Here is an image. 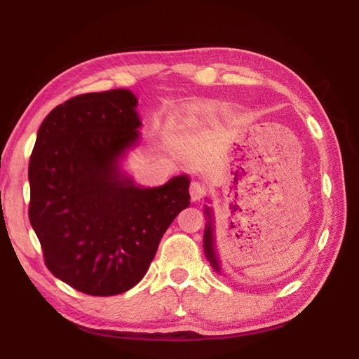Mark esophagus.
I'll use <instances>...</instances> for the list:
<instances>
[{
  "label": "esophagus",
  "mask_w": 359,
  "mask_h": 359,
  "mask_svg": "<svg viewBox=\"0 0 359 359\" xmlns=\"http://www.w3.org/2000/svg\"><path fill=\"white\" fill-rule=\"evenodd\" d=\"M189 194H191V201H199L205 194L203 185H201L199 182H193L191 187H189Z\"/></svg>",
  "instance_id": "esophagus-1"
}]
</instances>
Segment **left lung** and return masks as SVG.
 Returning a JSON list of instances; mask_svg holds the SVG:
<instances>
[{
  "mask_svg": "<svg viewBox=\"0 0 359 359\" xmlns=\"http://www.w3.org/2000/svg\"><path fill=\"white\" fill-rule=\"evenodd\" d=\"M210 202V199H207ZM205 217H207V224H205V231H203V251H205V257L210 262V265L212 266L217 274H222V264L219 261L217 256V250H216V238H215V212L205 205L203 208Z\"/></svg>",
  "mask_w": 359,
  "mask_h": 359,
  "instance_id": "obj_1",
  "label": "left lung"
}]
</instances>
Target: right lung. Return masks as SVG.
<instances>
[{
  "label": "right lung",
  "instance_id": "obj_1",
  "mask_svg": "<svg viewBox=\"0 0 359 359\" xmlns=\"http://www.w3.org/2000/svg\"><path fill=\"white\" fill-rule=\"evenodd\" d=\"M137 97L111 89L53 108L30 156L29 219L53 276L112 296L139 284L160 239L189 207V175L142 187L123 170L140 142Z\"/></svg>",
  "mask_w": 359,
  "mask_h": 359
}]
</instances>
